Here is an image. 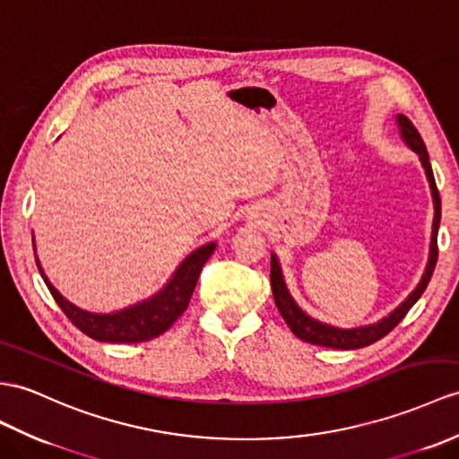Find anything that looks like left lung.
<instances>
[{
    "mask_svg": "<svg viewBox=\"0 0 459 459\" xmlns=\"http://www.w3.org/2000/svg\"><path fill=\"white\" fill-rule=\"evenodd\" d=\"M397 122L401 126V136L411 145L412 150L419 153L420 163L427 171L429 183L432 188V196H434V221H432V241H430V259L427 264V271H424L419 286L412 290L411 296L401 304L394 314H389L385 319H382L376 325L370 327H360V329H334L329 325H323V323L311 319L309 316H306L301 311L296 301L292 299V296L288 294L286 284L282 281V273L281 266H278L276 256H273L271 261V286H273V296L276 301V307L281 311V316L284 317V321L288 323V327L292 329V333L296 334L298 339L317 344V346H329V349H341V351H354V349H362V346L372 344L379 339H384L389 331H394L397 327V323L403 319L409 309L415 306V301L422 296L424 290H427L434 266H436V259H438V226H440V193L436 188V181L432 175V167L429 161V152L427 145H424L419 130L415 128V125L405 117L399 115Z\"/></svg>",
    "mask_w": 459,
    "mask_h": 459,
    "instance_id": "obj_1",
    "label": "left lung"
}]
</instances>
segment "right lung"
Returning <instances> with one entry per match:
<instances>
[{"label": "right lung", "mask_w": 459, "mask_h": 459, "mask_svg": "<svg viewBox=\"0 0 459 459\" xmlns=\"http://www.w3.org/2000/svg\"><path fill=\"white\" fill-rule=\"evenodd\" d=\"M216 243H208L204 247L196 249L193 255H188L183 264L177 268L171 282L167 284L160 294H155L152 299H145L138 306H132L128 309L117 311V314L100 316V314H89L80 307L72 306L68 299H64L58 290H56L48 278L44 276L40 263L37 259V266L47 282L52 298L60 309L65 314L74 325L80 329L87 337H91L100 342H142L150 341L153 337H160L161 333L169 329L177 317L186 309L188 301L195 292V286L198 282L200 271H203L204 263L214 253Z\"/></svg>", "instance_id": "add662e5"}]
</instances>
